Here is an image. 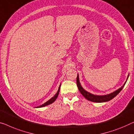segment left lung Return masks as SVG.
<instances>
[{
	"label": "left lung",
	"instance_id": "left-lung-1",
	"mask_svg": "<svg viewBox=\"0 0 134 134\" xmlns=\"http://www.w3.org/2000/svg\"><path fill=\"white\" fill-rule=\"evenodd\" d=\"M128 77H129V75H128L127 80L128 79ZM126 82L124 83V85L122 86L121 88H118L117 90H116V91L112 92V93H111L110 94H108V95H101V96L100 95H93V94L88 93V92L86 91V90L82 87V86H81V84H80V80H79L78 74V76H77V78H76L77 86H78V88L79 90H80V92H81V93L82 95H83L87 99H88V101H92V102H95V103L106 102V101H110V99H113L114 97H115L120 92H121V90L123 89L124 86L125 85Z\"/></svg>",
	"mask_w": 134,
	"mask_h": 134
}]
</instances>
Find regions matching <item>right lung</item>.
Instances as JSON below:
<instances>
[{
    "mask_svg": "<svg viewBox=\"0 0 134 134\" xmlns=\"http://www.w3.org/2000/svg\"><path fill=\"white\" fill-rule=\"evenodd\" d=\"M60 87H61V85L59 86V88H58V90L57 93H56V95H54L53 97H52V98H51L50 99H49L48 101H47L46 103H45L44 104H42L41 105H40V106H38V107H44V106H46V105H48V104H52V103H53L54 101L56 100V98H57V97H58V95H59V90H60Z\"/></svg>",
    "mask_w": 134,
    "mask_h": 134,
    "instance_id": "add662e5",
    "label": "right lung"
}]
</instances>
